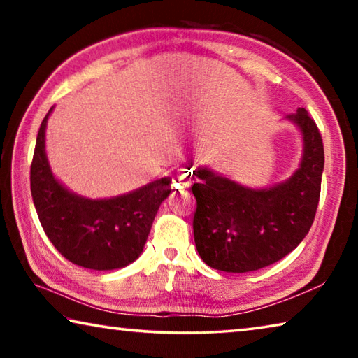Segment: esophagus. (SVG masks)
Segmentation results:
<instances>
[{
	"mask_svg": "<svg viewBox=\"0 0 358 358\" xmlns=\"http://www.w3.org/2000/svg\"><path fill=\"white\" fill-rule=\"evenodd\" d=\"M192 181H194L192 169H183V171L177 172V175L173 177L175 186H180V187H189Z\"/></svg>",
	"mask_w": 358,
	"mask_h": 358,
	"instance_id": "1",
	"label": "esophagus"
}]
</instances>
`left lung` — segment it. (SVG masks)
Here are the masks:
<instances>
[{
	"instance_id": "8db88e82",
	"label": "left lung",
	"mask_w": 358,
	"mask_h": 358,
	"mask_svg": "<svg viewBox=\"0 0 358 358\" xmlns=\"http://www.w3.org/2000/svg\"><path fill=\"white\" fill-rule=\"evenodd\" d=\"M303 134V159L292 177L268 189H250L208 169L192 185L197 207L192 230L199 256L227 273L268 266L294 251L316 216L324 171V143L305 108L287 115Z\"/></svg>"
}]
</instances>
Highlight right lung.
Instances as JSON below:
<instances>
[{
	"label": "right lung",
	"mask_w": 358,
	"mask_h": 358,
	"mask_svg": "<svg viewBox=\"0 0 358 358\" xmlns=\"http://www.w3.org/2000/svg\"><path fill=\"white\" fill-rule=\"evenodd\" d=\"M42 120L36 138L29 181L41 226L58 252L90 270H115L141 256L157 208L171 194V177L124 196L90 201L69 192L52 175L45 156Z\"/></svg>",
	"instance_id": "right-lung-1"
}]
</instances>
